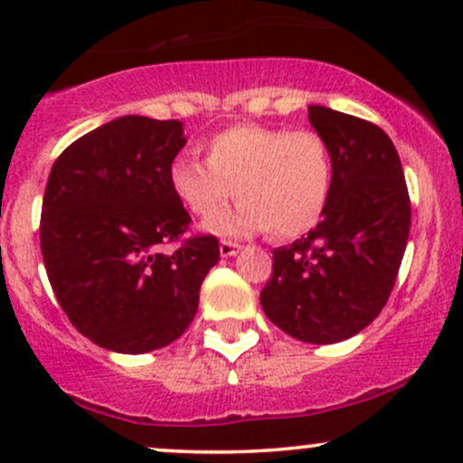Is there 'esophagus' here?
<instances>
[{
	"label": "esophagus",
	"instance_id": "obj_1",
	"mask_svg": "<svg viewBox=\"0 0 463 463\" xmlns=\"http://www.w3.org/2000/svg\"><path fill=\"white\" fill-rule=\"evenodd\" d=\"M239 250H241V246H239V243H232V241H222V243H220V254H222V257H224V259H228V257H237Z\"/></svg>",
	"mask_w": 463,
	"mask_h": 463
}]
</instances>
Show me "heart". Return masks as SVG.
I'll list each match as a JSON object with an SVG mask.
<instances>
[{"label": "heart", "mask_w": 463, "mask_h": 463, "mask_svg": "<svg viewBox=\"0 0 463 463\" xmlns=\"http://www.w3.org/2000/svg\"><path fill=\"white\" fill-rule=\"evenodd\" d=\"M333 152L316 130L239 124L204 143V163L180 156L169 165L174 198L191 215L209 220L232 195L239 204L206 222L222 237L269 231L291 239L311 231L331 200Z\"/></svg>", "instance_id": "b5f03b06"}]
</instances>
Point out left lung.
I'll return each mask as SVG.
<instances>
[{"label": "left lung", "mask_w": 463, "mask_h": 463, "mask_svg": "<svg viewBox=\"0 0 463 463\" xmlns=\"http://www.w3.org/2000/svg\"><path fill=\"white\" fill-rule=\"evenodd\" d=\"M309 121L333 152L331 200L309 235L274 250L261 307L291 337L335 344L364 331L390 298L411 204L394 143L379 126L317 104Z\"/></svg>", "instance_id": "1"}]
</instances>
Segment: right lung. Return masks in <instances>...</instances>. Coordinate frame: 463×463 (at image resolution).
I'll return each instance as SVG.
<instances>
[{
    "label": "right lung",
    "mask_w": 463,
    "mask_h": 463,
    "mask_svg": "<svg viewBox=\"0 0 463 463\" xmlns=\"http://www.w3.org/2000/svg\"><path fill=\"white\" fill-rule=\"evenodd\" d=\"M183 121L124 115L56 158L41 211V252L69 322L106 350L141 354L187 331L200 287L220 261L213 235L191 237L167 172Z\"/></svg>",
    "instance_id": "right-lung-1"
}]
</instances>
